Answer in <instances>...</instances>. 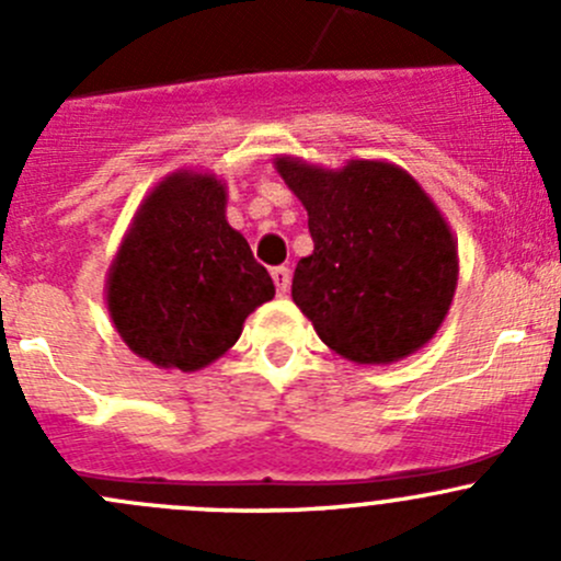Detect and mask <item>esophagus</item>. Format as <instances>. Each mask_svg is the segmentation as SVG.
Instances as JSON below:
<instances>
[{
	"label": "esophagus",
	"instance_id": "34e87169",
	"mask_svg": "<svg viewBox=\"0 0 561 561\" xmlns=\"http://www.w3.org/2000/svg\"><path fill=\"white\" fill-rule=\"evenodd\" d=\"M271 279H274L276 293H279V296H285V293L290 290V268H285V265L271 268Z\"/></svg>",
	"mask_w": 561,
	"mask_h": 561
}]
</instances>
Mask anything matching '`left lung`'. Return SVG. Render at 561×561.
<instances>
[{
  "label": "left lung",
  "mask_w": 561,
  "mask_h": 561,
  "mask_svg": "<svg viewBox=\"0 0 561 561\" xmlns=\"http://www.w3.org/2000/svg\"><path fill=\"white\" fill-rule=\"evenodd\" d=\"M274 168L309 214L314 249L298 260L293 301L317 336L366 366L428 344L454 304L458 244L426 190L386 160L331 171L279 154Z\"/></svg>",
  "instance_id": "obj_1"
}]
</instances>
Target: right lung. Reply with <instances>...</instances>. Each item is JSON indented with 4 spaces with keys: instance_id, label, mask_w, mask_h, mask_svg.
Segmentation results:
<instances>
[{
    "instance_id": "1",
    "label": "right lung",
    "mask_w": 561,
    "mask_h": 561,
    "mask_svg": "<svg viewBox=\"0 0 561 561\" xmlns=\"http://www.w3.org/2000/svg\"><path fill=\"white\" fill-rule=\"evenodd\" d=\"M228 186L175 171L140 201L105 279L113 328L138 358L197 371L222 358L274 298L268 271L230 228Z\"/></svg>"
}]
</instances>
